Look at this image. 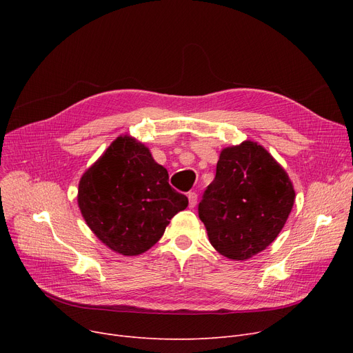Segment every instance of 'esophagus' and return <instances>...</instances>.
<instances>
[{"instance_id": "esophagus-1", "label": "esophagus", "mask_w": 353, "mask_h": 353, "mask_svg": "<svg viewBox=\"0 0 353 353\" xmlns=\"http://www.w3.org/2000/svg\"><path fill=\"white\" fill-rule=\"evenodd\" d=\"M188 197H189V208H194L196 203H197V194L194 192H190L188 194Z\"/></svg>"}]
</instances>
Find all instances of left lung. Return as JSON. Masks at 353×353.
<instances>
[{"label":"left lung","mask_w":353,"mask_h":353,"mask_svg":"<svg viewBox=\"0 0 353 353\" xmlns=\"http://www.w3.org/2000/svg\"><path fill=\"white\" fill-rule=\"evenodd\" d=\"M293 203V184L283 167L265 147L246 140L221 150L199 217L220 254L246 261L281 233Z\"/></svg>","instance_id":"left-lung-1"}]
</instances>
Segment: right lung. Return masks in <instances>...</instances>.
I'll use <instances>...</instances> for the list:
<instances>
[{
  "mask_svg": "<svg viewBox=\"0 0 353 353\" xmlns=\"http://www.w3.org/2000/svg\"><path fill=\"white\" fill-rule=\"evenodd\" d=\"M79 208L101 242L123 256L154 246L188 197L169 184V173L148 148L120 136L81 176Z\"/></svg>",
  "mask_w": 353,
  "mask_h": 353,
  "instance_id": "obj_1",
  "label": "right lung"
}]
</instances>
